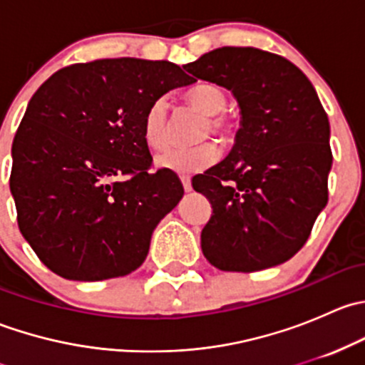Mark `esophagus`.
<instances>
[{"instance_id":"obj_1","label":"esophagus","mask_w":365,"mask_h":365,"mask_svg":"<svg viewBox=\"0 0 365 365\" xmlns=\"http://www.w3.org/2000/svg\"><path fill=\"white\" fill-rule=\"evenodd\" d=\"M180 180H182V183H183V190H185V192H190V190H192V182H190V176H180Z\"/></svg>"}]
</instances>
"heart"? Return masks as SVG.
I'll return each mask as SVG.
<instances>
[{
	"label": "heart",
	"instance_id": "b5f03b06",
	"mask_svg": "<svg viewBox=\"0 0 365 365\" xmlns=\"http://www.w3.org/2000/svg\"><path fill=\"white\" fill-rule=\"evenodd\" d=\"M183 101L206 116L203 128H201V138L208 134L215 135L222 141L231 138L233 121L230 120L227 114H224L227 98L217 84H197L183 95ZM143 139L150 150H164L169 145V113L168 104L162 98L153 102L146 109L145 118H143ZM217 159H219V148L215 146V143L205 141L200 145L189 146V148L168 150L157 159V165L165 171L178 173V175H190V173L210 168L212 164H215Z\"/></svg>",
	"mask_w": 365,
	"mask_h": 365
}]
</instances>
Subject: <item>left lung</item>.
Listing matches in <instances>:
<instances>
[{
    "instance_id": "8db88e82",
    "label": "left lung",
    "mask_w": 365,
    "mask_h": 365,
    "mask_svg": "<svg viewBox=\"0 0 365 365\" xmlns=\"http://www.w3.org/2000/svg\"><path fill=\"white\" fill-rule=\"evenodd\" d=\"M183 68L233 91L242 113L230 155L192 178L212 205L205 257L224 272L284 263L329 201L330 125L314 86L292 61L254 47H220Z\"/></svg>"
}]
</instances>
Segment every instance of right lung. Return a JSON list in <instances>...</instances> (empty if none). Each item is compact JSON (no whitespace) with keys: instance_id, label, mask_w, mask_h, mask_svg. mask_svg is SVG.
Segmentation results:
<instances>
[{"instance_id":"obj_1","label":"right lung","mask_w":365,"mask_h":365,"mask_svg":"<svg viewBox=\"0 0 365 365\" xmlns=\"http://www.w3.org/2000/svg\"><path fill=\"white\" fill-rule=\"evenodd\" d=\"M196 81L178 65L135 58L58 70L29 101L12 145L17 224L60 277L102 281L143 264L157 224L183 196L152 171L146 109Z\"/></svg>"}]
</instances>
